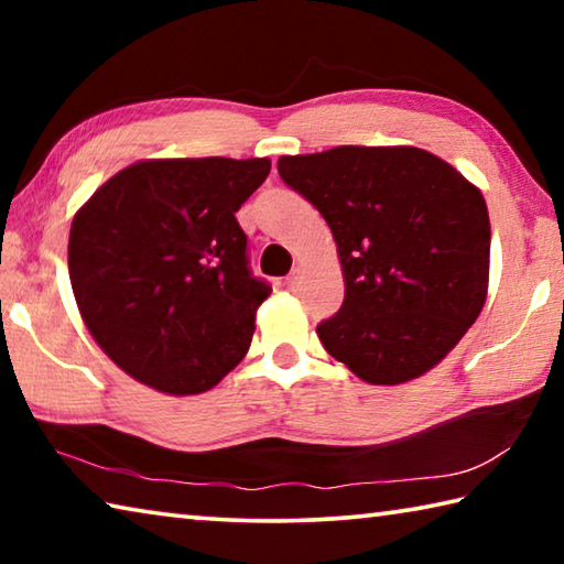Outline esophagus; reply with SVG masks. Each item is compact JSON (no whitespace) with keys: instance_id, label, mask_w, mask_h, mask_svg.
Wrapping results in <instances>:
<instances>
[{"instance_id":"obj_1","label":"esophagus","mask_w":564,"mask_h":564,"mask_svg":"<svg viewBox=\"0 0 564 564\" xmlns=\"http://www.w3.org/2000/svg\"><path fill=\"white\" fill-rule=\"evenodd\" d=\"M301 281H303V271L301 269H293L289 279H285V285H289L291 291H299L301 289Z\"/></svg>"}]
</instances>
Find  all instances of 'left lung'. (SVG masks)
I'll list each match as a JSON object with an SVG mask.
<instances>
[{"label":"left lung","instance_id":"8db88e82","mask_svg":"<svg viewBox=\"0 0 564 564\" xmlns=\"http://www.w3.org/2000/svg\"><path fill=\"white\" fill-rule=\"evenodd\" d=\"M279 174L318 208L338 246L346 299L318 326L323 348L373 386L408 383L437 366L488 299L480 188L415 147L281 156Z\"/></svg>","mask_w":564,"mask_h":564}]
</instances>
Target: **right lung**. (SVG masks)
<instances>
[{
  "label": "right lung",
  "instance_id": "add662e5",
  "mask_svg": "<svg viewBox=\"0 0 564 564\" xmlns=\"http://www.w3.org/2000/svg\"><path fill=\"white\" fill-rule=\"evenodd\" d=\"M269 171V159L139 161L76 212L74 299L123 373L196 395L243 360L271 285L248 269L236 212Z\"/></svg>",
  "mask_w": 564,
  "mask_h": 564
}]
</instances>
